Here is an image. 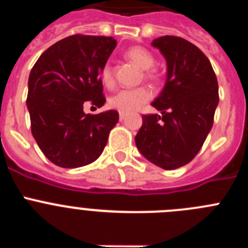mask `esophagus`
<instances>
[{"instance_id":"34e87169","label":"esophagus","mask_w":248,"mask_h":248,"mask_svg":"<svg viewBox=\"0 0 248 248\" xmlns=\"http://www.w3.org/2000/svg\"><path fill=\"white\" fill-rule=\"evenodd\" d=\"M125 117H126V114L125 113H122V111H120V113H119V119L120 120H124V119H125Z\"/></svg>"}]
</instances>
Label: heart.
I'll return each instance as SVG.
<instances>
[{
	"instance_id": "b5f03b06",
	"label": "heart",
	"mask_w": 248,
	"mask_h": 248,
	"mask_svg": "<svg viewBox=\"0 0 248 248\" xmlns=\"http://www.w3.org/2000/svg\"><path fill=\"white\" fill-rule=\"evenodd\" d=\"M126 57L137 64L140 69L145 71L146 77H153L154 73L150 68L155 64L154 56L143 47H133L126 50ZM100 79L105 85H113L114 77L110 64H105L100 71ZM153 97V92L148 87H139L134 89H123L109 99V105L122 113H133L139 110Z\"/></svg>"
}]
</instances>
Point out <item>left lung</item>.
<instances>
[{
  "instance_id": "obj_1",
  "label": "left lung",
  "mask_w": 248,
  "mask_h": 248,
  "mask_svg": "<svg viewBox=\"0 0 248 248\" xmlns=\"http://www.w3.org/2000/svg\"><path fill=\"white\" fill-rule=\"evenodd\" d=\"M151 46L166 61L165 85L151 103L161 115H143L135 144L150 163L174 170L196 156L211 130L218 84L207 57L189 41L164 36Z\"/></svg>"
}]
</instances>
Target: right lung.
<instances>
[{
	"label": "right lung",
	"instance_id": "1",
	"mask_svg": "<svg viewBox=\"0 0 248 248\" xmlns=\"http://www.w3.org/2000/svg\"><path fill=\"white\" fill-rule=\"evenodd\" d=\"M115 47L113 37L74 34L46 49L31 71V130L57 166L74 169L95 161L119 120L117 110L93 115L83 110L87 100L104 105L100 71Z\"/></svg>",
	"mask_w": 248,
	"mask_h": 248
}]
</instances>
